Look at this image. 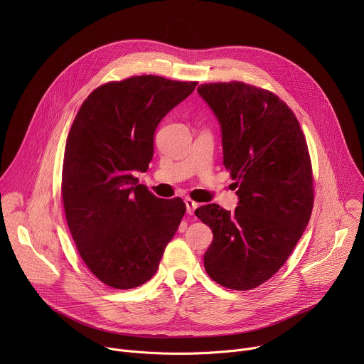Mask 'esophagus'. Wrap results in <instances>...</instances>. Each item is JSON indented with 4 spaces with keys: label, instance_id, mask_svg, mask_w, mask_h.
<instances>
[{
    "label": "esophagus",
    "instance_id": "34e87169",
    "mask_svg": "<svg viewBox=\"0 0 364 364\" xmlns=\"http://www.w3.org/2000/svg\"><path fill=\"white\" fill-rule=\"evenodd\" d=\"M184 203H186V209H187V213L188 215H194V212H196V209L198 207V203H196L194 200H191V198H186L184 200Z\"/></svg>",
    "mask_w": 364,
    "mask_h": 364
}]
</instances>
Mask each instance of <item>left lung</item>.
Listing matches in <instances>:
<instances>
[{"label":"left lung","instance_id":"1","mask_svg":"<svg viewBox=\"0 0 364 364\" xmlns=\"http://www.w3.org/2000/svg\"><path fill=\"white\" fill-rule=\"evenodd\" d=\"M222 131L223 166L239 197L235 212L201 205L196 216L213 232L204 253L209 277L229 289L267 282L287 262L314 204L305 136L287 103L243 82L197 87Z\"/></svg>","mask_w":364,"mask_h":364}]
</instances>
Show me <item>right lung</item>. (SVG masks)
Masks as SVG:
<instances>
[{
  "mask_svg": "<svg viewBox=\"0 0 364 364\" xmlns=\"http://www.w3.org/2000/svg\"><path fill=\"white\" fill-rule=\"evenodd\" d=\"M197 82L132 76L95 89L70 128L62 197L69 230L89 271L131 289L149 281L186 213L180 197H155L135 173L154 155V134Z\"/></svg>",
  "mask_w": 364,
  "mask_h": 364,
  "instance_id": "obj_1",
  "label": "right lung"
}]
</instances>
